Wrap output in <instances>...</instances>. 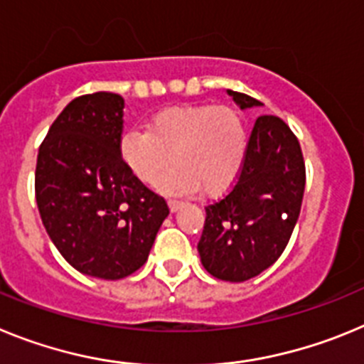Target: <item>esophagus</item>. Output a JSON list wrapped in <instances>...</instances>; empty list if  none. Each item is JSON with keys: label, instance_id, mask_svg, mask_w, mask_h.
Returning a JSON list of instances; mask_svg holds the SVG:
<instances>
[{"label": "esophagus", "instance_id": "1", "mask_svg": "<svg viewBox=\"0 0 364 364\" xmlns=\"http://www.w3.org/2000/svg\"><path fill=\"white\" fill-rule=\"evenodd\" d=\"M167 205H169V210H171V211H176L180 205H182V202L175 200V198H169V200H167Z\"/></svg>", "mask_w": 364, "mask_h": 364}]
</instances>
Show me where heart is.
Returning a JSON list of instances; mask_svg holds the SVG:
<instances>
[{"instance_id":"b5f03b06","label":"heart","mask_w":364,"mask_h":364,"mask_svg":"<svg viewBox=\"0 0 364 364\" xmlns=\"http://www.w3.org/2000/svg\"><path fill=\"white\" fill-rule=\"evenodd\" d=\"M247 134L239 111L230 105H182L156 112L146 133L131 129L122 136L120 154L131 175L156 186L169 164L166 188L220 195L242 169Z\"/></svg>"}]
</instances>
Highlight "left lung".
I'll return each mask as SVG.
<instances>
[{
    "mask_svg": "<svg viewBox=\"0 0 364 364\" xmlns=\"http://www.w3.org/2000/svg\"><path fill=\"white\" fill-rule=\"evenodd\" d=\"M228 92L240 109L262 105L244 92ZM304 184L297 136L279 117L257 118L239 176L224 197L205 205L197 246L202 266L230 282H244L269 268L297 224Z\"/></svg>",
    "mask_w": 364,
    "mask_h": 364,
    "instance_id": "left-lung-1",
    "label": "left lung"
}]
</instances>
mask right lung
Returning <instances> with one entry per match:
<instances>
[{"instance_id": "right-lung-1", "label": "right lung", "mask_w": 364, "mask_h": 364, "mask_svg": "<svg viewBox=\"0 0 364 364\" xmlns=\"http://www.w3.org/2000/svg\"><path fill=\"white\" fill-rule=\"evenodd\" d=\"M124 98H74L40 146L36 202L63 259L91 277L117 281L146 264L169 215L164 197L138 182L120 154Z\"/></svg>"}]
</instances>
